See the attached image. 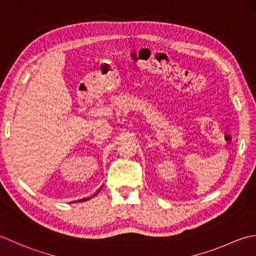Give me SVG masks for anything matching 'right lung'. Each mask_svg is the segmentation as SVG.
Instances as JSON below:
<instances>
[{
	"mask_svg": "<svg viewBox=\"0 0 256 256\" xmlns=\"http://www.w3.org/2000/svg\"><path fill=\"white\" fill-rule=\"evenodd\" d=\"M99 190H100V189H99ZM99 190H98V191L96 192V194H94L92 196H96V194H98V192H99ZM92 198H85V199H82V200H80V201H78V202H82V201H86V200H90V199H92ZM74 202H77V201H74Z\"/></svg>",
	"mask_w": 256,
	"mask_h": 256,
	"instance_id": "right-lung-1",
	"label": "right lung"
}]
</instances>
